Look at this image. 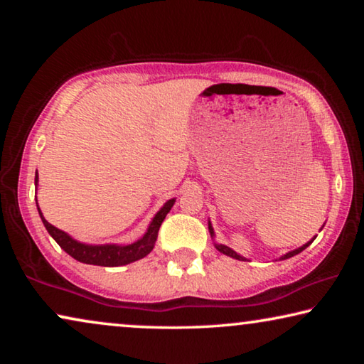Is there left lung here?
Here are the masks:
<instances>
[{
  "label": "left lung",
  "mask_w": 364,
  "mask_h": 364,
  "mask_svg": "<svg viewBox=\"0 0 364 364\" xmlns=\"http://www.w3.org/2000/svg\"><path fill=\"white\" fill-rule=\"evenodd\" d=\"M208 231H210V234L213 236V230H212V226H210V223H208ZM313 241H315V237L311 239L310 242H306L305 245H301V247H299V249H295V250H292V252H289V254H286L284 257H281V260H286V258H291V257H294V255H297V254H300L301 250H305L308 245H310ZM215 247H217L221 254H225V255H228V257H232V258H236V260H245L244 257H241V255H237L236 252L234 250H231L230 247H226V245H221V244H215Z\"/></svg>",
  "instance_id": "left-lung-1"
}]
</instances>
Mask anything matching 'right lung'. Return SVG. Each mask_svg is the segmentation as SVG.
<instances>
[{
  "instance_id": "right-lung-1",
  "label": "right lung",
  "mask_w": 364,
  "mask_h": 364,
  "mask_svg": "<svg viewBox=\"0 0 364 364\" xmlns=\"http://www.w3.org/2000/svg\"><path fill=\"white\" fill-rule=\"evenodd\" d=\"M38 181V176H35V183ZM175 204V199H170L167 204H165L160 212L154 217L151 221L149 230L144 234L139 241L133 242L130 245H114V244H106V245H86L82 242H77L75 239H72L69 234L64 231L58 230L56 226L48 223L43 217L40 208V217L43 225L51 234L54 241H56L60 249H64L67 254L75 258V260L88 264H97V267H122V264H128L132 262H136L139 258H144L149 252L154 249V244L157 241L159 228L162 225V221L167 217V213L171 210V207Z\"/></svg>"
}]
</instances>
